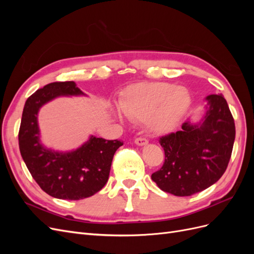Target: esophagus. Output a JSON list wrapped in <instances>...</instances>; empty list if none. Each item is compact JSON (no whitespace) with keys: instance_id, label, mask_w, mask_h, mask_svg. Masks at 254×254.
<instances>
[{"instance_id":"1","label":"esophagus","mask_w":254,"mask_h":254,"mask_svg":"<svg viewBox=\"0 0 254 254\" xmlns=\"http://www.w3.org/2000/svg\"><path fill=\"white\" fill-rule=\"evenodd\" d=\"M134 143H135L136 145H139V146H143V145L147 144L148 141H147V139H145V137L140 136V137H136V139L134 140Z\"/></svg>"}]
</instances>
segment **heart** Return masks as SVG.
Listing matches in <instances>:
<instances>
[{
    "label": "heart",
    "instance_id": "1",
    "mask_svg": "<svg viewBox=\"0 0 254 254\" xmlns=\"http://www.w3.org/2000/svg\"><path fill=\"white\" fill-rule=\"evenodd\" d=\"M190 95L184 88L166 82H140L128 87L120 99L121 110L133 121L147 120L159 132L173 130L190 107Z\"/></svg>",
    "mask_w": 254,
    "mask_h": 254
}]
</instances>
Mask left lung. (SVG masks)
Returning <instances> with one entry per match:
<instances>
[{"instance_id":"left-lung-1","label":"left lung","mask_w":254,"mask_h":254,"mask_svg":"<svg viewBox=\"0 0 254 254\" xmlns=\"http://www.w3.org/2000/svg\"><path fill=\"white\" fill-rule=\"evenodd\" d=\"M206 101L201 123L186 122L179 131L159 139L165 160L151 179L166 193L194 195L217 182L227 170L235 139L234 119L221 94H211Z\"/></svg>"}]
</instances>
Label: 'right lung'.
<instances>
[{"mask_svg": "<svg viewBox=\"0 0 254 254\" xmlns=\"http://www.w3.org/2000/svg\"><path fill=\"white\" fill-rule=\"evenodd\" d=\"M83 94L74 81H55L37 90L25 103L19 129L21 156L35 181L52 197L80 200L101 190L109 179L112 159L123 143L92 135L71 152H56L39 142L40 107L60 95Z\"/></svg>", "mask_w": 254, "mask_h": 254, "instance_id": "1", "label": "right lung"}]
</instances>
